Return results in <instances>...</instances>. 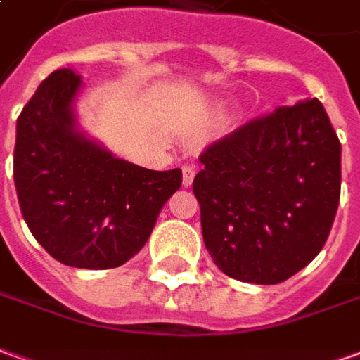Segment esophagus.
<instances>
[{"mask_svg": "<svg viewBox=\"0 0 360 360\" xmlns=\"http://www.w3.org/2000/svg\"><path fill=\"white\" fill-rule=\"evenodd\" d=\"M195 167L193 165H183V185L185 187H188L191 183H193V179H195Z\"/></svg>", "mask_w": 360, "mask_h": 360, "instance_id": "esophagus-1", "label": "esophagus"}]
</instances>
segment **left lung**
<instances>
[{
    "label": "left lung",
    "mask_w": 360,
    "mask_h": 360,
    "mask_svg": "<svg viewBox=\"0 0 360 360\" xmlns=\"http://www.w3.org/2000/svg\"><path fill=\"white\" fill-rule=\"evenodd\" d=\"M200 162L204 245L226 276L274 285L322 250L340 204L341 144L320 100L250 119Z\"/></svg>",
    "instance_id": "obj_1"
}]
</instances>
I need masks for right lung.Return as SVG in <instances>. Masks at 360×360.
Here are the masks:
<instances>
[{
    "instance_id": "add662e5",
    "label": "right lung",
    "mask_w": 360,
    "mask_h": 360,
    "mask_svg": "<svg viewBox=\"0 0 360 360\" xmlns=\"http://www.w3.org/2000/svg\"><path fill=\"white\" fill-rule=\"evenodd\" d=\"M81 77L58 69L17 119L13 177L34 239L61 264L108 270L148 241L181 169L154 172L113 158L75 129Z\"/></svg>"
}]
</instances>
